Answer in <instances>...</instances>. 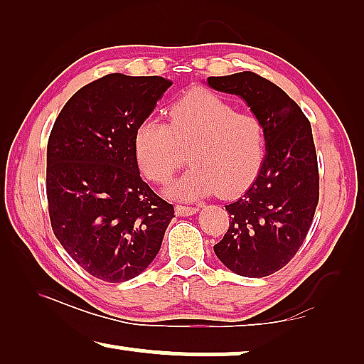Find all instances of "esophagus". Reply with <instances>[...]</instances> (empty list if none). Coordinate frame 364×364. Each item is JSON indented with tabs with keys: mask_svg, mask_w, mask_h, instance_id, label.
<instances>
[{
	"mask_svg": "<svg viewBox=\"0 0 364 364\" xmlns=\"http://www.w3.org/2000/svg\"><path fill=\"white\" fill-rule=\"evenodd\" d=\"M200 206H187V205H176V213L178 216H192V214L198 213Z\"/></svg>",
	"mask_w": 364,
	"mask_h": 364,
	"instance_id": "obj_1",
	"label": "esophagus"
}]
</instances>
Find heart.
<instances>
[{
  "instance_id": "obj_1",
  "label": "heart",
  "mask_w": 364,
  "mask_h": 364,
  "mask_svg": "<svg viewBox=\"0 0 364 364\" xmlns=\"http://www.w3.org/2000/svg\"><path fill=\"white\" fill-rule=\"evenodd\" d=\"M168 119H146L135 130L136 163L146 178L168 183L188 153L193 168L169 188L177 198L230 196L253 182L266 154V129L258 116L237 111L211 92L193 90L171 103Z\"/></svg>"
}]
</instances>
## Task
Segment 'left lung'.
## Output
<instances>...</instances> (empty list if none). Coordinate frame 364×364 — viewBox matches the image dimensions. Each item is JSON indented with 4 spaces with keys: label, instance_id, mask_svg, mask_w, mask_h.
<instances>
[{
    "label": "left lung",
    "instance_id": "left-lung-1",
    "mask_svg": "<svg viewBox=\"0 0 364 364\" xmlns=\"http://www.w3.org/2000/svg\"><path fill=\"white\" fill-rule=\"evenodd\" d=\"M206 82L214 90L242 97L266 129L258 177L240 198L225 205L229 229L214 253L238 276H271L303 245L319 201L311 124L281 87L250 70Z\"/></svg>",
    "mask_w": 364,
    "mask_h": 364
}]
</instances>
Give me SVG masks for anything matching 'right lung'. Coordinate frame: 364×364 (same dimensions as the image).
Wrapping results in <instances>:
<instances>
[{"label": "right lung", "mask_w": 364, "mask_h": 364, "mask_svg": "<svg viewBox=\"0 0 364 364\" xmlns=\"http://www.w3.org/2000/svg\"><path fill=\"white\" fill-rule=\"evenodd\" d=\"M172 85L158 75L108 74L75 92L46 150L53 232L77 264L105 282L134 279L158 255L174 208L141 181L136 127Z\"/></svg>", "instance_id": "obj_1"}]
</instances>
